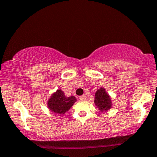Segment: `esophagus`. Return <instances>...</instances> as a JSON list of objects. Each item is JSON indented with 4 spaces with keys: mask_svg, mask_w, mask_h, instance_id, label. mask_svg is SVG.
Segmentation results:
<instances>
[{
    "mask_svg": "<svg viewBox=\"0 0 157 157\" xmlns=\"http://www.w3.org/2000/svg\"><path fill=\"white\" fill-rule=\"evenodd\" d=\"M79 99H80V100H82V101H84V100L86 99V97L85 95L80 96V97H79Z\"/></svg>",
    "mask_w": 157,
    "mask_h": 157,
    "instance_id": "34e87169",
    "label": "esophagus"
}]
</instances>
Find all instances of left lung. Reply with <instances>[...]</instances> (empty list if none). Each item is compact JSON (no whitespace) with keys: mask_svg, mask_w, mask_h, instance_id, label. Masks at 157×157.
<instances>
[{"mask_svg":"<svg viewBox=\"0 0 157 157\" xmlns=\"http://www.w3.org/2000/svg\"><path fill=\"white\" fill-rule=\"evenodd\" d=\"M96 105L101 111H107L111 107V100L109 95L103 88H100L95 94Z\"/></svg>","mask_w":157,"mask_h":157,"instance_id":"obj_1","label":"left lung"}]
</instances>
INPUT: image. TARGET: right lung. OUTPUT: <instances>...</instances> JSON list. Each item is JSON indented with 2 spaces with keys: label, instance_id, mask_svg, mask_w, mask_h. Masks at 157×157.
<instances>
[{
  "label": "right lung",
  "instance_id": "right-lung-1",
  "mask_svg": "<svg viewBox=\"0 0 157 157\" xmlns=\"http://www.w3.org/2000/svg\"><path fill=\"white\" fill-rule=\"evenodd\" d=\"M77 101L73 96L67 97L61 90H58L51 96L48 101V107L52 112L58 114H64L72 107L74 103Z\"/></svg>",
  "mask_w": 157,
  "mask_h": 157
}]
</instances>
